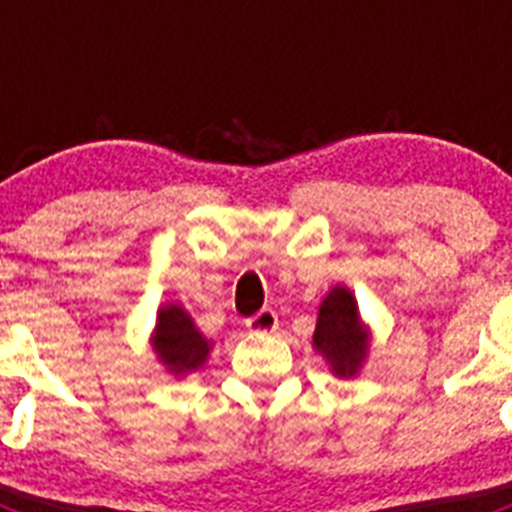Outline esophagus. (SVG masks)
I'll use <instances>...</instances> for the list:
<instances>
[{
  "label": "esophagus",
  "instance_id": "esophagus-1",
  "mask_svg": "<svg viewBox=\"0 0 512 512\" xmlns=\"http://www.w3.org/2000/svg\"><path fill=\"white\" fill-rule=\"evenodd\" d=\"M279 325V318L277 312L271 310V307H264L261 312H256L253 318L246 320V328L251 330V333H274Z\"/></svg>",
  "mask_w": 512,
  "mask_h": 512
}]
</instances>
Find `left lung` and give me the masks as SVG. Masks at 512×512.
Masks as SVG:
<instances>
[{"mask_svg": "<svg viewBox=\"0 0 512 512\" xmlns=\"http://www.w3.org/2000/svg\"><path fill=\"white\" fill-rule=\"evenodd\" d=\"M372 346V328L364 323L354 292L346 284L328 289L318 307L312 348L338 379H354L361 372Z\"/></svg>", "mask_w": 512, "mask_h": 512, "instance_id": "8db88e82", "label": "left lung"}]
</instances>
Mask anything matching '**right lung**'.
<instances>
[{
    "label": "right lung",
    "mask_w": 512,
    "mask_h": 512,
    "mask_svg": "<svg viewBox=\"0 0 512 512\" xmlns=\"http://www.w3.org/2000/svg\"><path fill=\"white\" fill-rule=\"evenodd\" d=\"M151 348L166 372L174 379L200 372L207 364L212 341L197 328L182 302H164L156 310V328L151 333Z\"/></svg>",
    "instance_id": "1"
}]
</instances>
